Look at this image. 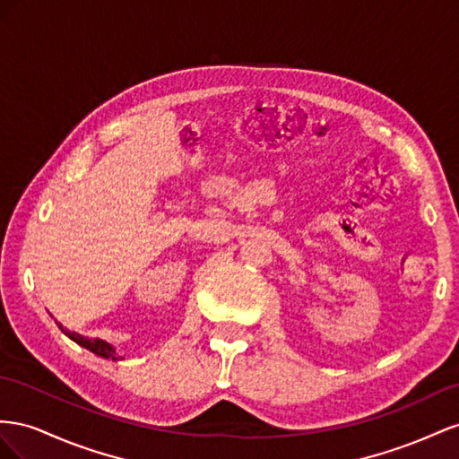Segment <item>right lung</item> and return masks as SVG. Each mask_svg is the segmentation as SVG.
I'll return each mask as SVG.
<instances>
[{
  "label": "right lung",
  "mask_w": 459,
  "mask_h": 459,
  "mask_svg": "<svg viewBox=\"0 0 459 459\" xmlns=\"http://www.w3.org/2000/svg\"><path fill=\"white\" fill-rule=\"evenodd\" d=\"M61 331L67 334L71 340H74L76 344H81V346H84L86 350H90V351H94L96 356H100V358H106V359H119L115 356V350H113V346H109L108 342H103V340H100V338H86V336H81V334H76V333H71V331H65L63 326H61Z\"/></svg>",
  "instance_id": "obj_1"
}]
</instances>
